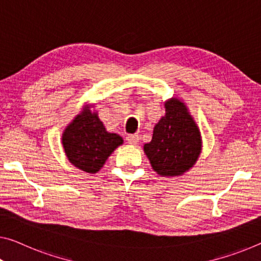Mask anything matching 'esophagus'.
Returning a JSON list of instances; mask_svg holds the SVG:
<instances>
[{
  "label": "esophagus",
  "mask_w": 261,
  "mask_h": 261,
  "mask_svg": "<svg viewBox=\"0 0 261 261\" xmlns=\"http://www.w3.org/2000/svg\"><path fill=\"white\" fill-rule=\"evenodd\" d=\"M139 134H129L126 136V141L129 144H136L139 142Z\"/></svg>",
  "instance_id": "34e87169"
}]
</instances>
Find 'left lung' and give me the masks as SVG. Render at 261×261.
Listing matches in <instances>:
<instances>
[{
    "label": "left lung",
    "instance_id": "left-lung-1",
    "mask_svg": "<svg viewBox=\"0 0 261 261\" xmlns=\"http://www.w3.org/2000/svg\"><path fill=\"white\" fill-rule=\"evenodd\" d=\"M166 114L159 120L149 143L143 146L151 168L163 177L183 175L197 161L202 150L199 128L177 98L164 102Z\"/></svg>",
    "mask_w": 261,
    "mask_h": 261
}]
</instances>
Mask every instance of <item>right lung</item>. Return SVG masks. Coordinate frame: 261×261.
<instances>
[{
    "label": "right lung",
    "instance_id": "add662e5",
    "mask_svg": "<svg viewBox=\"0 0 261 261\" xmlns=\"http://www.w3.org/2000/svg\"><path fill=\"white\" fill-rule=\"evenodd\" d=\"M62 142L69 161L78 169L95 174L123 140L115 133H108L98 113L85 106L82 113L65 128Z\"/></svg>",
    "mask_w": 261,
    "mask_h": 261
}]
</instances>
